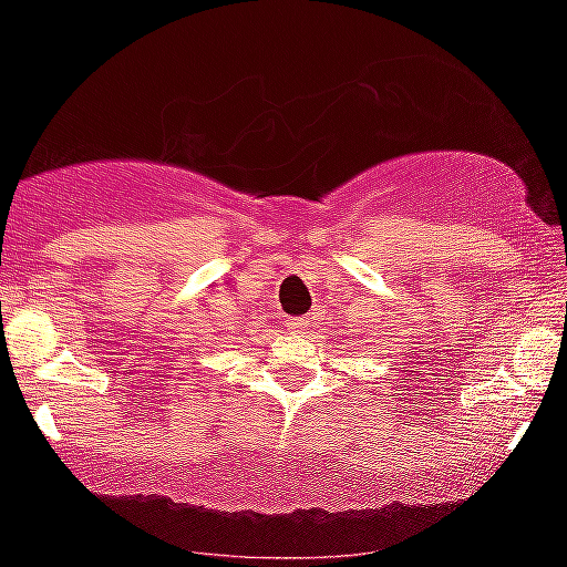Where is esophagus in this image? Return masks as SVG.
I'll list each match as a JSON object with an SVG mask.
<instances>
[{
    "mask_svg": "<svg viewBox=\"0 0 567 567\" xmlns=\"http://www.w3.org/2000/svg\"><path fill=\"white\" fill-rule=\"evenodd\" d=\"M306 327H311V319L309 317H292V319H288V330H292V332H301V330H306Z\"/></svg>",
    "mask_w": 567,
    "mask_h": 567,
    "instance_id": "esophagus-1",
    "label": "esophagus"
}]
</instances>
